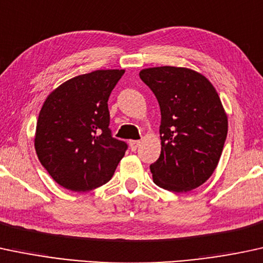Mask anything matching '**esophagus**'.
<instances>
[{
  "instance_id": "esophagus-1",
  "label": "esophagus",
  "mask_w": 263,
  "mask_h": 263,
  "mask_svg": "<svg viewBox=\"0 0 263 263\" xmlns=\"http://www.w3.org/2000/svg\"><path fill=\"white\" fill-rule=\"evenodd\" d=\"M129 145H130V149L133 152L138 149V146L140 145V140H129Z\"/></svg>"
}]
</instances>
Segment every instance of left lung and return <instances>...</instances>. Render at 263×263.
Segmentation results:
<instances>
[{
    "instance_id": "obj_1",
    "label": "left lung",
    "mask_w": 263,
    "mask_h": 263,
    "mask_svg": "<svg viewBox=\"0 0 263 263\" xmlns=\"http://www.w3.org/2000/svg\"><path fill=\"white\" fill-rule=\"evenodd\" d=\"M141 81L160 105V158L150 165L158 186L187 193L201 186L219 164L227 114L212 83L185 67L141 69Z\"/></svg>"
}]
</instances>
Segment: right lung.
Masks as SVG:
<instances>
[{"label":"right lung","mask_w":263,"mask_h":263,"mask_svg":"<svg viewBox=\"0 0 263 263\" xmlns=\"http://www.w3.org/2000/svg\"><path fill=\"white\" fill-rule=\"evenodd\" d=\"M125 70L98 69L53 89L38 116L34 149L58 185L89 191L113 176L126 144L111 137L108 99Z\"/></svg>","instance_id":"right-lung-1"}]
</instances>
